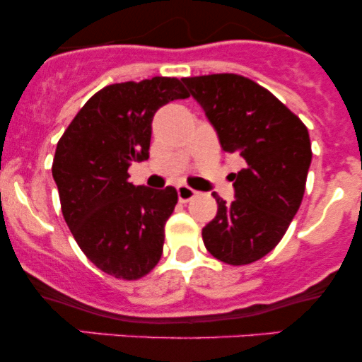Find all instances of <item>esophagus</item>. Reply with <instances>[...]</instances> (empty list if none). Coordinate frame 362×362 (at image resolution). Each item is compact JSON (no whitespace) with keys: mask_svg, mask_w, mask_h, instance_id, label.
Instances as JSON below:
<instances>
[{"mask_svg":"<svg viewBox=\"0 0 362 362\" xmlns=\"http://www.w3.org/2000/svg\"><path fill=\"white\" fill-rule=\"evenodd\" d=\"M177 194H178V201L180 202H189L190 199H194L197 192L194 189H190L189 185H178L177 187Z\"/></svg>","mask_w":362,"mask_h":362,"instance_id":"esophagus-1","label":"esophagus"}]
</instances>
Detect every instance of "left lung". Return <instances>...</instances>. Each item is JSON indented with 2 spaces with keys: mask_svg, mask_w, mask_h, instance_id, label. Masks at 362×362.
<instances>
[{
  "mask_svg": "<svg viewBox=\"0 0 362 362\" xmlns=\"http://www.w3.org/2000/svg\"><path fill=\"white\" fill-rule=\"evenodd\" d=\"M226 153L245 160L233 173L235 201L218 194V214L202 228L207 252L230 265L267 255L300 209L311 163L308 129L264 86L233 73L184 78Z\"/></svg>",
  "mask_w": 362,
  "mask_h": 362,
  "instance_id": "obj_1",
  "label": "left lung"
}]
</instances>
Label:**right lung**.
<instances>
[{
    "label": "right lung",
    "instance_id": "1",
    "mask_svg": "<svg viewBox=\"0 0 362 362\" xmlns=\"http://www.w3.org/2000/svg\"><path fill=\"white\" fill-rule=\"evenodd\" d=\"M187 97L177 78L109 85L81 107L57 143L52 177L64 221L90 262L117 279H141L161 259L177 190L132 185L127 168L149 158L155 112Z\"/></svg>",
    "mask_w": 362,
    "mask_h": 362
}]
</instances>
